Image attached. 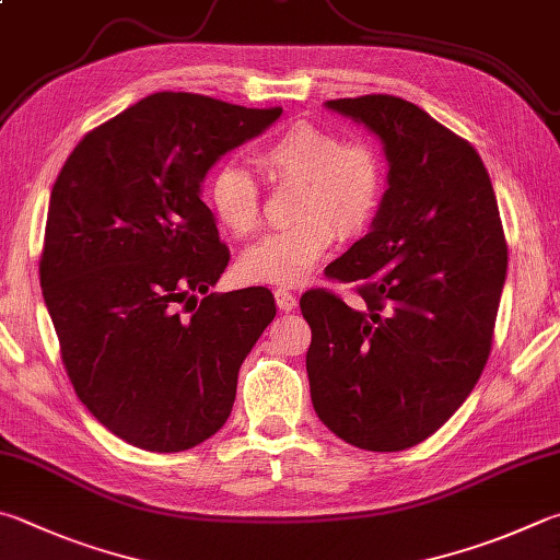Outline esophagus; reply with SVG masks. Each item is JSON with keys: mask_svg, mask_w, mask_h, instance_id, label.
<instances>
[{"mask_svg": "<svg viewBox=\"0 0 560 560\" xmlns=\"http://www.w3.org/2000/svg\"><path fill=\"white\" fill-rule=\"evenodd\" d=\"M273 299H277V306L283 313H289V311H293V308L299 306V299L293 296L289 289H277V291H273Z\"/></svg>", "mask_w": 560, "mask_h": 560, "instance_id": "obj_1", "label": "esophagus"}]
</instances>
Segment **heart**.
I'll use <instances>...</instances> for the list:
<instances>
[{
  "label": "heart",
  "instance_id": "b5f03b06",
  "mask_svg": "<svg viewBox=\"0 0 560 560\" xmlns=\"http://www.w3.org/2000/svg\"><path fill=\"white\" fill-rule=\"evenodd\" d=\"M257 161L271 180L299 183V222L254 242L242 254L240 273L254 283L299 287L332 247L335 230L350 237L372 222L384 190L382 159L364 141H342L330 129L301 121L269 139ZM206 192L212 215L230 235L257 232L261 192L245 166L220 164Z\"/></svg>",
  "mask_w": 560,
  "mask_h": 560
}]
</instances>
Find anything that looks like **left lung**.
Returning a JSON list of instances; mask_svg holds the SVG:
<instances>
[{
	"mask_svg": "<svg viewBox=\"0 0 560 560\" xmlns=\"http://www.w3.org/2000/svg\"><path fill=\"white\" fill-rule=\"evenodd\" d=\"M325 107L377 135L386 190L370 232L330 264L364 308L325 289L301 296L318 419L364 451H406L470 396L490 358L506 242L477 151L429 112L392 95Z\"/></svg>",
	"mask_w": 560,
	"mask_h": 560,
	"instance_id": "left-lung-1",
	"label": "left lung"
}]
</instances>
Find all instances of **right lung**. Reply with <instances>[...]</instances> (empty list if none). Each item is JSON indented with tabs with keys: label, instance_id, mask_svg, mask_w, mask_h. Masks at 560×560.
Here are the masks:
<instances>
[{
	"label": "right lung",
	"instance_id": "add662e5",
	"mask_svg": "<svg viewBox=\"0 0 560 560\" xmlns=\"http://www.w3.org/2000/svg\"><path fill=\"white\" fill-rule=\"evenodd\" d=\"M279 117L154 93L80 139L54 183L38 271L60 358L88 411L137 448L218 433L277 315L264 287L208 291L230 249L200 192L220 156Z\"/></svg>",
	"mask_w": 560,
	"mask_h": 560
}]
</instances>
